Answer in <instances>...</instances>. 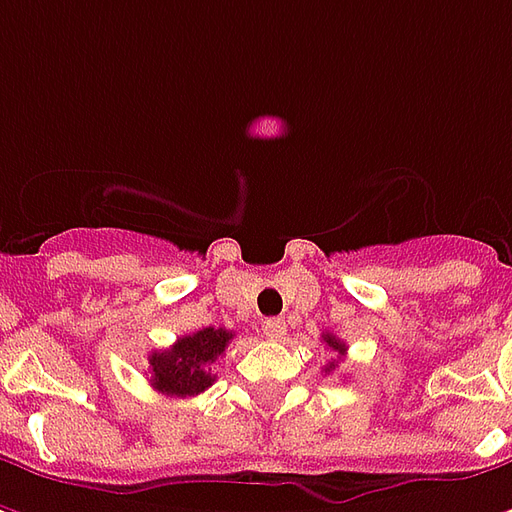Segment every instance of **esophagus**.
I'll return each instance as SVG.
<instances>
[{
	"label": "esophagus",
	"instance_id": "obj_1",
	"mask_svg": "<svg viewBox=\"0 0 512 512\" xmlns=\"http://www.w3.org/2000/svg\"><path fill=\"white\" fill-rule=\"evenodd\" d=\"M263 334H266L268 340H282V337L288 334V326H285L282 318H266V323H263Z\"/></svg>",
	"mask_w": 512,
	"mask_h": 512
}]
</instances>
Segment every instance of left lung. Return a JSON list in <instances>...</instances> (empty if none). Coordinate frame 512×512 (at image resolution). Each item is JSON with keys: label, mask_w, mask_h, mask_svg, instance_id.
<instances>
[{"label": "left lung", "mask_w": 512, "mask_h": 512, "mask_svg": "<svg viewBox=\"0 0 512 512\" xmlns=\"http://www.w3.org/2000/svg\"><path fill=\"white\" fill-rule=\"evenodd\" d=\"M323 343L329 345L334 354H340V356L345 354V343H340V340H337L334 334H323ZM334 367H337V362H329V365H326V373H329V370H334Z\"/></svg>", "instance_id": "1"}]
</instances>
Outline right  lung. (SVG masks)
Segmentation results:
<instances>
[{
    "instance_id": "obj_1",
    "label": "right lung",
    "mask_w": 512,
    "mask_h": 512,
    "mask_svg": "<svg viewBox=\"0 0 512 512\" xmlns=\"http://www.w3.org/2000/svg\"><path fill=\"white\" fill-rule=\"evenodd\" d=\"M233 332L205 326L180 337L167 351L150 354V381L158 392L172 397H194L216 381L211 365L224 354Z\"/></svg>"
}]
</instances>
